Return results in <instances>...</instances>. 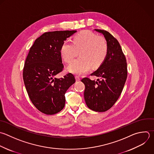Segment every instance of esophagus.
I'll return each mask as SVG.
<instances>
[{
  "instance_id": "obj_1",
  "label": "esophagus",
  "mask_w": 154,
  "mask_h": 154,
  "mask_svg": "<svg viewBox=\"0 0 154 154\" xmlns=\"http://www.w3.org/2000/svg\"><path fill=\"white\" fill-rule=\"evenodd\" d=\"M75 78H76V81H79L81 80V78H80V77H79V76H75Z\"/></svg>"
}]
</instances>
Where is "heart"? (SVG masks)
<instances>
[{
  "label": "heart",
  "mask_w": 154,
  "mask_h": 154,
  "mask_svg": "<svg viewBox=\"0 0 154 154\" xmlns=\"http://www.w3.org/2000/svg\"><path fill=\"white\" fill-rule=\"evenodd\" d=\"M108 51V45L105 38L88 30L79 32L74 36L73 43L65 41L61 47L62 58L67 64H71L79 52L80 58L68 68L69 71L77 75L87 73L91 66L94 68L100 66Z\"/></svg>",
  "instance_id": "obj_1"
}]
</instances>
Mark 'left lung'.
Masks as SVG:
<instances>
[{"label":"left lung","mask_w":154,"mask_h":154,"mask_svg":"<svg viewBox=\"0 0 154 154\" xmlns=\"http://www.w3.org/2000/svg\"><path fill=\"white\" fill-rule=\"evenodd\" d=\"M102 33L108 45L106 57L97 70L91 74L99 79L97 81L84 78V99L87 106L96 112H105L110 109L118 100L125 84L127 63L121 46L109 32L95 29Z\"/></svg>","instance_id":"8db88e82"}]
</instances>
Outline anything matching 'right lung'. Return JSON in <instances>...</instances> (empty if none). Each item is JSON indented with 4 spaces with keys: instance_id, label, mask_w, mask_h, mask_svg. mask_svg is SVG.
<instances>
[{
    "instance_id": "right-lung-1",
    "label": "right lung",
    "mask_w": 154,
    "mask_h": 154,
    "mask_svg": "<svg viewBox=\"0 0 154 154\" xmlns=\"http://www.w3.org/2000/svg\"><path fill=\"white\" fill-rule=\"evenodd\" d=\"M76 31L48 32L35 40L25 60L23 78L28 96L42 112L52 115L65 105V93L75 82L73 74L55 76L64 69L61 47Z\"/></svg>"
}]
</instances>
